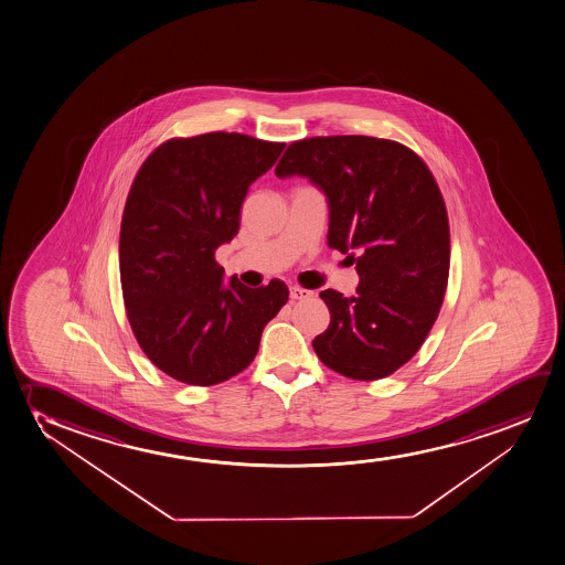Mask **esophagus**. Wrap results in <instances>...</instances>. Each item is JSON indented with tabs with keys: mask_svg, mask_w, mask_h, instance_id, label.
I'll return each instance as SVG.
<instances>
[{
	"mask_svg": "<svg viewBox=\"0 0 565 565\" xmlns=\"http://www.w3.org/2000/svg\"><path fill=\"white\" fill-rule=\"evenodd\" d=\"M289 297L291 299H310L312 297V291H308V289H302V287H289Z\"/></svg>",
	"mask_w": 565,
	"mask_h": 565,
	"instance_id": "obj_1",
	"label": "esophagus"
}]
</instances>
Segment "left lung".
Here are the masks:
<instances>
[{
	"label": "left lung",
	"mask_w": 565,
	"mask_h": 565,
	"mask_svg": "<svg viewBox=\"0 0 565 565\" xmlns=\"http://www.w3.org/2000/svg\"><path fill=\"white\" fill-rule=\"evenodd\" d=\"M276 177L307 178L328 199V245L356 264L354 297L326 289L328 330L316 354L372 382L418 352L447 291L450 234L435 178L408 147L367 136L294 141Z\"/></svg>",
	"instance_id": "1"
}]
</instances>
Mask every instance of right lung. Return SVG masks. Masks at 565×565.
<instances>
[{"instance_id":"add662e5","label":"right lung","mask_w":565,"mask_h":565,"mask_svg":"<svg viewBox=\"0 0 565 565\" xmlns=\"http://www.w3.org/2000/svg\"><path fill=\"white\" fill-rule=\"evenodd\" d=\"M286 143L213 132L170 140L141 164L120 224L126 312L147 359L190 385L226 382L249 366L264 326L289 297L281 279L247 287L214 250L239 232L250 183Z\"/></svg>"}]
</instances>
